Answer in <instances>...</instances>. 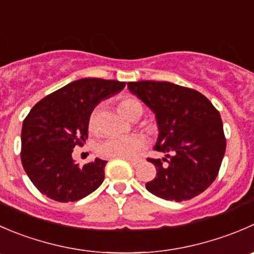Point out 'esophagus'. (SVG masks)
<instances>
[{
  "mask_svg": "<svg viewBox=\"0 0 254 254\" xmlns=\"http://www.w3.org/2000/svg\"><path fill=\"white\" fill-rule=\"evenodd\" d=\"M127 161L130 162V165H131V166L136 167V166H139L140 164H141L142 160H140V159H127Z\"/></svg>",
  "mask_w": 254,
  "mask_h": 254,
  "instance_id": "obj_1",
  "label": "esophagus"
}]
</instances>
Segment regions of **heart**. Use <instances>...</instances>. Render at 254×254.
Returning a JSON list of instances; mask_svg holds the SVG:
<instances>
[{"label":"heart","instance_id":"heart-1","mask_svg":"<svg viewBox=\"0 0 254 254\" xmlns=\"http://www.w3.org/2000/svg\"><path fill=\"white\" fill-rule=\"evenodd\" d=\"M119 109L123 114L131 120H136L144 112L141 102L134 97H125L119 102ZM99 108H94L89 115L88 127L90 131H95L98 127ZM149 130H152L149 127ZM146 146V140L141 135H130L123 137H110L100 142L97 147L99 156L105 159H131L140 150Z\"/></svg>","mask_w":254,"mask_h":254}]
</instances>
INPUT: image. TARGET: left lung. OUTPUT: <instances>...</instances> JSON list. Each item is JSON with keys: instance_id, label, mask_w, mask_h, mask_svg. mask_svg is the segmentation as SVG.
<instances>
[{"instance_id": "left-lung-1", "label": "left lung", "mask_w": 254, "mask_h": 254, "mask_svg": "<svg viewBox=\"0 0 254 254\" xmlns=\"http://www.w3.org/2000/svg\"><path fill=\"white\" fill-rule=\"evenodd\" d=\"M156 117L159 137L154 149L161 159H147L156 177L147 191L169 201L191 200L217 177L226 151V137L218 110L200 92L170 82L127 83Z\"/></svg>"}]
</instances>
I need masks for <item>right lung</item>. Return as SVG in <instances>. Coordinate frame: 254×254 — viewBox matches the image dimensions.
Instances as JSON below:
<instances>
[{
    "label": "right lung",
    "mask_w": 254,
    "mask_h": 254,
    "mask_svg": "<svg viewBox=\"0 0 254 254\" xmlns=\"http://www.w3.org/2000/svg\"><path fill=\"white\" fill-rule=\"evenodd\" d=\"M124 87L125 82L83 78L32 108L22 125L21 161L39 192L59 202H73L102 185L107 161L95 159L80 166L72 152L88 139L92 110Z\"/></svg>",
    "instance_id": "obj_1"
}]
</instances>
